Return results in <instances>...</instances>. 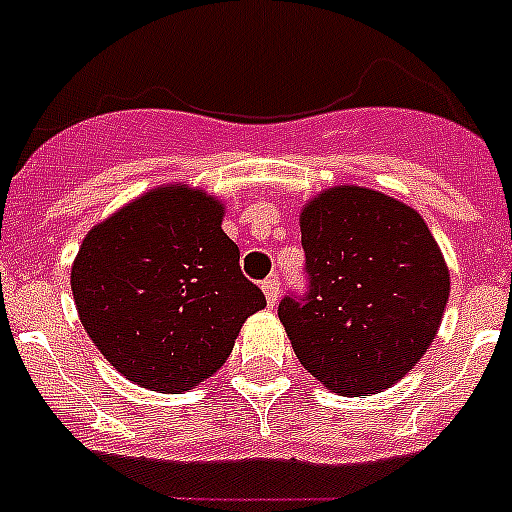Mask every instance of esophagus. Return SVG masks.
I'll use <instances>...</instances> for the list:
<instances>
[{
    "mask_svg": "<svg viewBox=\"0 0 512 512\" xmlns=\"http://www.w3.org/2000/svg\"><path fill=\"white\" fill-rule=\"evenodd\" d=\"M261 289H264L269 307L277 305V300H279V277H277V274H274V277H269V279H264V282H261Z\"/></svg>",
    "mask_w": 512,
    "mask_h": 512,
    "instance_id": "obj_1",
    "label": "esophagus"
}]
</instances>
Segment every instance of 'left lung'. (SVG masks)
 Here are the masks:
<instances>
[{"label": "left lung", "mask_w": 512, "mask_h": 512, "mask_svg": "<svg viewBox=\"0 0 512 512\" xmlns=\"http://www.w3.org/2000/svg\"><path fill=\"white\" fill-rule=\"evenodd\" d=\"M307 292L279 302L297 359L341 395H374L428 351L449 302V266L413 207L333 187L300 215Z\"/></svg>", "instance_id": "obj_1"}]
</instances>
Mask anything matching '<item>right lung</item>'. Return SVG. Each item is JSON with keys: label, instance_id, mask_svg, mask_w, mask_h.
I'll return each instance as SVG.
<instances>
[{"label": "right lung", "instance_id": "1", "mask_svg": "<svg viewBox=\"0 0 512 512\" xmlns=\"http://www.w3.org/2000/svg\"><path fill=\"white\" fill-rule=\"evenodd\" d=\"M220 225L215 197L171 184L94 225L81 243L71 266L79 320L130 382L166 395L192 390L266 305Z\"/></svg>", "mask_w": 512, "mask_h": 512}]
</instances>
